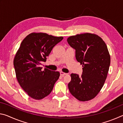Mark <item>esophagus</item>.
<instances>
[{"label": "esophagus", "mask_w": 123, "mask_h": 123, "mask_svg": "<svg viewBox=\"0 0 123 123\" xmlns=\"http://www.w3.org/2000/svg\"><path fill=\"white\" fill-rule=\"evenodd\" d=\"M67 74L66 73H64L63 72H60V75H61L62 76H63L64 75H67Z\"/></svg>", "instance_id": "1"}]
</instances>
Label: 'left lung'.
<instances>
[{"instance_id":"1","label":"left lung","mask_w":123,"mask_h":123,"mask_svg":"<svg viewBox=\"0 0 123 123\" xmlns=\"http://www.w3.org/2000/svg\"><path fill=\"white\" fill-rule=\"evenodd\" d=\"M67 42L83 67L81 76L70 74L69 92L79 101L90 100L99 93L107 78L111 61L107 45L100 37L91 33L70 36Z\"/></svg>"}]
</instances>
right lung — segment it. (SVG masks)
<instances>
[{
	"label": "right lung",
	"instance_id": "1",
	"mask_svg": "<svg viewBox=\"0 0 123 123\" xmlns=\"http://www.w3.org/2000/svg\"><path fill=\"white\" fill-rule=\"evenodd\" d=\"M63 38L46 33L32 32L22 42L13 65L18 83L32 98L41 100L48 95L59 79V72L43 70L41 66L54 47Z\"/></svg>",
	"mask_w": 123,
	"mask_h": 123
}]
</instances>
